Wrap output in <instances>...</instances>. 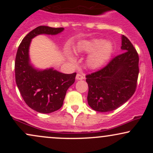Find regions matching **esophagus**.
<instances>
[{"mask_svg": "<svg viewBox=\"0 0 153 153\" xmlns=\"http://www.w3.org/2000/svg\"><path fill=\"white\" fill-rule=\"evenodd\" d=\"M82 79H84V76L81 74H80V73H78V74L76 75V80H82Z\"/></svg>", "mask_w": 153, "mask_h": 153, "instance_id": "obj_1", "label": "esophagus"}]
</instances>
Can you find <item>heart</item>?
<instances>
[{
    "mask_svg": "<svg viewBox=\"0 0 153 153\" xmlns=\"http://www.w3.org/2000/svg\"><path fill=\"white\" fill-rule=\"evenodd\" d=\"M76 54H90L86 59L87 66L91 70H96L104 65L109 60L114 51V45L111 42H106L102 39H85L79 42L75 47ZM65 54L72 63L76 62L71 49L67 47Z\"/></svg>",
    "mask_w": 153,
    "mask_h": 153,
    "instance_id": "b5f03b06",
    "label": "heart"
}]
</instances>
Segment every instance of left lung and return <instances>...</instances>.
<instances>
[{"mask_svg":"<svg viewBox=\"0 0 153 153\" xmlns=\"http://www.w3.org/2000/svg\"><path fill=\"white\" fill-rule=\"evenodd\" d=\"M122 53L103 69L86 75L88 103L96 111L117 109L134 94L139 75V56L132 44L122 36Z\"/></svg>","mask_w":153,"mask_h":153,"instance_id":"obj_1","label":"left lung"}]
</instances>
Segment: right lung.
I'll return each instance as SVG.
<instances>
[{
	"label": "right lung",
	"instance_id": "1",
	"mask_svg": "<svg viewBox=\"0 0 153 153\" xmlns=\"http://www.w3.org/2000/svg\"><path fill=\"white\" fill-rule=\"evenodd\" d=\"M64 28L39 26L23 39L15 60L16 82L25 103L31 108L42 114L59 109L66 92L75 82L76 73L65 74L53 68L42 70L31 64L29 47L31 39L40 34L57 35Z\"/></svg>",
	"mask_w": 153,
	"mask_h": 153
}]
</instances>
